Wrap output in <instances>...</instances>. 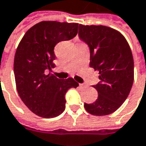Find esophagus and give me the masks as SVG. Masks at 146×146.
<instances>
[{"label": "esophagus", "mask_w": 146, "mask_h": 146, "mask_svg": "<svg viewBox=\"0 0 146 146\" xmlns=\"http://www.w3.org/2000/svg\"><path fill=\"white\" fill-rule=\"evenodd\" d=\"M80 87H82V88H86V87H87V86H86L85 84H80Z\"/></svg>", "instance_id": "34e87169"}]
</instances>
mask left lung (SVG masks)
I'll return each instance as SVG.
<instances>
[{"instance_id":"left-lung-1","label":"left lung","mask_w":146,"mask_h":146,"mask_svg":"<svg viewBox=\"0 0 146 146\" xmlns=\"http://www.w3.org/2000/svg\"><path fill=\"white\" fill-rule=\"evenodd\" d=\"M79 36L90 47V66L98 71L100 82L93 87L98 98L84 108L94 116L117 111L127 99L134 80V62L125 37L104 25H79Z\"/></svg>"}]
</instances>
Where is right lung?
Segmentation results:
<instances>
[{"label":"right lung","mask_w":146,"mask_h":146,"mask_svg":"<svg viewBox=\"0 0 146 146\" xmlns=\"http://www.w3.org/2000/svg\"><path fill=\"white\" fill-rule=\"evenodd\" d=\"M77 23L41 21L19 42L14 61L16 89L21 100L34 114L52 118L66 108L65 94L79 84L73 78L58 79L46 71L55 67V46L76 36Z\"/></svg>","instance_id":"add662e5"}]
</instances>
